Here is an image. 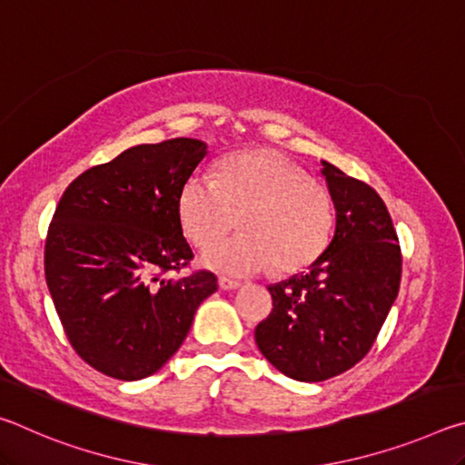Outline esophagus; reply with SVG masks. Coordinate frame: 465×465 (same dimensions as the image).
I'll return each instance as SVG.
<instances>
[{"label": "esophagus", "instance_id": "1", "mask_svg": "<svg viewBox=\"0 0 465 465\" xmlns=\"http://www.w3.org/2000/svg\"><path fill=\"white\" fill-rule=\"evenodd\" d=\"M219 287H222L223 291H233V289H240L242 282L235 279H230V277H219Z\"/></svg>", "mask_w": 465, "mask_h": 465}]
</instances>
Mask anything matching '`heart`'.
<instances>
[{"label":"heart","mask_w":465,"mask_h":465,"mask_svg":"<svg viewBox=\"0 0 465 465\" xmlns=\"http://www.w3.org/2000/svg\"><path fill=\"white\" fill-rule=\"evenodd\" d=\"M178 215L186 238L207 248L242 217V235L204 252L211 269L256 274L266 269L295 272L312 264L330 240L334 204L324 186L285 157L240 152L217 166L215 180L191 176L180 188Z\"/></svg>","instance_id":"heart-1"}]
</instances>
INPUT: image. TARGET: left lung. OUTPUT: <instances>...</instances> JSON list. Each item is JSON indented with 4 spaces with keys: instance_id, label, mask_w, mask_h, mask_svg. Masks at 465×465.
<instances>
[{
    "instance_id": "obj_1",
    "label": "left lung",
    "mask_w": 465,
    "mask_h": 465,
    "mask_svg": "<svg viewBox=\"0 0 465 465\" xmlns=\"http://www.w3.org/2000/svg\"><path fill=\"white\" fill-rule=\"evenodd\" d=\"M322 166L336 209L334 238L308 272L269 287L272 312L254 332L262 355L297 381H324L355 367L380 334L402 277L381 196L332 163Z\"/></svg>"
}]
</instances>
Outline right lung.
<instances>
[{
	"instance_id": "right-lung-1",
	"label": "right lung",
	"mask_w": 465,
	"mask_h": 465,
	"mask_svg": "<svg viewBox=\"0 0 465 465\" xmlns=\"http://www.w3.org/2000/svg\"><path fill=\"white\" fill-rule=\"evenodd\" d=\"M207 155L199 139L135 145L65 188L45 242V277L69 342L108 377L135 381L174 355L217 291L193 261L178 194Z\"/></svg>"
}]
</instances>
